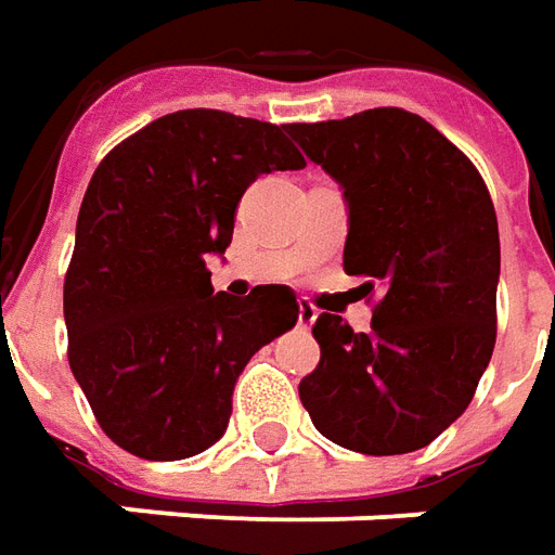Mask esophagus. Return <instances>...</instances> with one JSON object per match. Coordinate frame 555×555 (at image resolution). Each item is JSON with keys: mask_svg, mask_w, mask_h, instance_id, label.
Returning <instances> with one entry per match:
<instances>
[{"mask_svg": "<svg viewBox=\"0 0 555 555\" xmlns=\"http://www.w3.org/2000/svg\"><path fill=\"white\" fill-rule=\"evenodd\" d=\"M317 322V308L310 301H298V325L301 328H310Z\"/></svg>", "mask_w": 555, "mask_h": 555, "instance_id": "1", "label": "esophagus"}]
</instances>
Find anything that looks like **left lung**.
Segmentation results:
<instances>
[{
	"instance_id": "1",
	"label": "left lung",
	"mask_w": 555,
	"mask_h": 555,
	"mask_svg": "<svg viewBox=\"0 0 555 555\" xmlns=\"http://www.w3.org/2000/svg\"><path fill=\"white\" fill-rule=\"evenodd\" d=\"M286 133L344 188L347 274L367 278V293L383 286L371 332L320 313V364L298 397L313 427L349 451H418L463 415L493 356V199L457 145L400 107Z\"/></svg>"
}]
</instances>
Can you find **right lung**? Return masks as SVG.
Segmentation results:
<instances>
[{
    "mask_svg": "<svg viewBox=\"0 0 555 555\" xmlns=\"http://www.w3.org/2000/svg\"><path fill=\"white\" fill-rule=\"evenodd\" d=\"M301 167L286 125L223 109L160 116L98 164L65 274V325L70 373L119 448L184 460L215 446L238 373L296 325L289 286L215 293L206 259L233 242L250 182Z\"/></svg>",
    "mask_w": 555,
    "mask_h": 555,
    "instance_id": "1",
    "label": "right lung"
}]
</instances>
